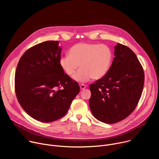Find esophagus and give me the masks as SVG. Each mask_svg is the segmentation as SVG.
<instances>
[{
	"instance_id": "esophagus-1",
	"label": "esophagus",
	"mask_w": 159,
	"mask_h": 159,
	"mask_svg": "<svg viewBox=\"0 0 159 159\" xmlns=\"http://www.w3.org/2000/svg\"><path fill=\"white\" fill-rule=\"evenodd\" d=\"M85 87H86V85L81 84V85H80V90H84V89H85Z\"/></svg>"
}]
</instances>
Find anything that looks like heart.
Listing matches in <instances>:
<instances>
[{
  "instance_id": "1",
  "label": "heart",
  "mask_w": 159,
  "mask_h": 159,
  "mask_svg": "<svg viewBox=\"0 0 159 159\" xmlns=\"http://www.w3.org/2000/svg\"><path fill=\"white\" fill-rule=\"evenodd\" d=\"M60 59V65L69 75H72L79 66L81 69L74 76V80L85 82L93 78L98 80L108 72L113 58L111 49L105 44L79 43Z\"/></svg>"
}]
</instances>
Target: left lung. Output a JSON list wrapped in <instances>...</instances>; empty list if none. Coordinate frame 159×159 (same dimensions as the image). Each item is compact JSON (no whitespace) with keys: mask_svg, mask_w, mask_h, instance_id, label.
Returning <instances> with one entry per match:
<instances>
[{"mask_svg":"<svg viewBox=\"0 0 159 159\" xmlns=\"http://www.w3.org/2000/svg\"><path fill=\"white\" fill-rule=\"evenodd\" d=\"M107 74L90 85L89 107L99 121L113 124L128 117L142 96L144 72L134 53L120 43Z\"/></svg>","mask_w":159,"mask_h":159,"instance_id":"left-lung-1","label":"left lung"}]
</instances>
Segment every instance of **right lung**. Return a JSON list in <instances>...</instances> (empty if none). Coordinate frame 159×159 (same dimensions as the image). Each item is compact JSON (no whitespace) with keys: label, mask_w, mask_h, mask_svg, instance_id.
Segmentation results:
<instances>
[{"label":"right lung","mask_w":159,"mask_h":159,"mask_svg":"<svg viewBox=\"0 0 159 159\" xmlns=\"http://www.w3.org/2000/svg\"><path fill=\"white\" fill-rule=\"evenodd\" d=\"M61 52L58 41L39 43L25 52L16 68L17 99L28 115L43 123L65 116L80 92L60 65Z\"/></svg>","instance_id":"right-lung-1"}]
</instances>
